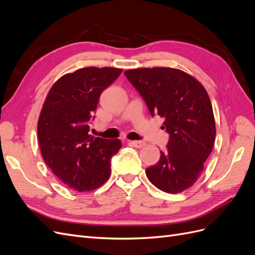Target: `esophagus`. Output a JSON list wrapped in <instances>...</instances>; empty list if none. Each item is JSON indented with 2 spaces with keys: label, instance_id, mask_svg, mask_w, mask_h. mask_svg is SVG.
<instances>
[{
  "label": "esophagus",
  "instance_id": "esophagus-1",
  "mask_svg": "<svg viewBox=\"0 0 255 255\" xmlns=\"http://www.w3.org/2000/svg\"><path fill=\"white\" fill-rule=\"evenodd\" d=\"M129 143L138 149H140V148H142V146L145 145V142L141 141V140H133V141H129Z\"/></svg>",
  "mask_w": 255,
  "mask_h": 255
}]
</instances>
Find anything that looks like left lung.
I'll return each mask as SVG.
<instances>
[{
    "instance_id": "1",
    "label": "left lung",
    "mask_w": 255,
    "mask_h": 255,
    "mask_svg": "<svg viewBox=\"0 0 255 255\" xmlns=\"http://www.w3.org/2000/svg\"><path fill=\"white\" fill-rule=\"evenodd\" d=\"M150 114L165 118L169 134L165 152L145 169L150 182L169 194L191 187L203 171L216 136L210 97L202 84L179 69L139 68L125 72Z\"/></svg>"
}]
</instances>
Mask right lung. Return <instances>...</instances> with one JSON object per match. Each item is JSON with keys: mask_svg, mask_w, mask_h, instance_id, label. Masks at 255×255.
I'll return each instance as SVG.
<instances>
[{"mask_svg": "<svg viewBox=\"0 0 255 255\" xmlns=\"http://www.w3.org/2000/svg\"><path fill=\"white\" fill-rule=\"evenodd\" d=\"M117 68H82L53 85L38 120V141L45 164L68 187L80 192L103 185L119 139L89 134L100 96L121 74Z\"/></svg>", "mask_w": 255, "mask_h": 255, "instance_id": "obj_1", "label": "right lung"}]
</instances>
